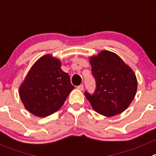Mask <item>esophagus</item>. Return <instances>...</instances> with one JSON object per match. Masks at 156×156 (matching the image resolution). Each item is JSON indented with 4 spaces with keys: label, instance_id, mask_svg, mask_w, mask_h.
I'll use <instances>...</instances> for the list:
<instances>
[{
    "label": "esophagus",
    "instance_id": "34e87169",
    "mask_svg": "<svg viewBox=\"0 0 156 156\" xmlns=\"http://www.w3.org/2000/svg\"><path fill=\"white\" fill-rule=\"evenodd\" d=\"M77 89L80 90H83V85H80L77 87Z\"/></svg>",
    "mask_w": 156,
    "mask_h": 156
}]
</instances>
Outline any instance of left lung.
<instances>
[{
	"instance_id": "8db88e82",
	"label": "left lung",
	"mask_w": 156,
	"mask_h": 156,
	"mask_svg": "<svg viewBox=\"0 0 156 156\" xmlns=\"http://www.w3.org/2000/svg\"><path fill=\"white\" fill-rule=\"evenodd\" d=\"M97 90L94 95L85 92L93 109L106 117L125 111L134 100L138 81L133 69L114 52L102 50L89 57Z\"/></svg>"
}]
</instances>
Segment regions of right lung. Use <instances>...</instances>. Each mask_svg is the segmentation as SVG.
Masks as SVG:
<instances>
[{"instance_id": "right-lung-1", "label": "right lung", "mask_w": 156, "mask_h": 156, "mask_svg": "<svg viewBox=\"0 0 156 156\" xmlns=\"http://www.w3.org/2000/svg\"><path fill=\"white\" fill-rule=\"evenodd\" d=\"M61 64L60 59L51 54L40 57L20 84L21 102L35 116L43 118L60 109L74 89Z\"/></svg>"}]
</instances>
